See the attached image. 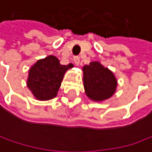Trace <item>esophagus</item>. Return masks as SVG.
Listing matches in <instances>:
<instances>
[{
	"label": "esophagus",
	"instance_id": "1",
	"mask_svg": "<svg viewBox=\"0 0 152 152\" xmlns=\"http://www.w3.org/2000/svg\"><path fill=\"white\" fill-rule=\"evenodd\" d=\"M74 62H75V64L77 65V66H79V64H80V58L79 57H75L74 58Z\"/></svg>",
	"mask_w": 152,
	"mask_h": 152
}]
</instances>
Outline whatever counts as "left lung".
I'll list each match as a JSON object with an SVG mask.
<instances>
[{
  "mask_svg": "<svg viewBox=\"0 0 152 152\" xmlns=\"http://www.w3.org/2000/svg\"><path fill=\"white\" fill-rule=\"evenodd\" d=\"M83 75L85 92L91 101L102 102L116 93L118 80L115 75L101 62L94 61L84 66Z\"/></svg>",
  "mask_w": 152,
  "mask_h": 152,
  "instance_id": "1",
  "label": "left lung"
}]
</instances>
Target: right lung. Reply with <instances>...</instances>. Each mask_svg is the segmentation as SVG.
<instances>
[{
	"label": "right lung",
	"instance_id": "obj_1",
	"mask_svg": "<svg viewBox=\"0 0 152 152\" xmlns=\"http://www.w3.org/2000/svg\"><path fill=\"white\" fill-rule=\"evenodd\" d=\"M73 66L71 63L61 65L58 58L49 55L29 68L26 86L36 100H51L58 94L65 73Z\"/></svg>",
	"mask_w": 152,
	"mask_h": 152
}]
</instances>
